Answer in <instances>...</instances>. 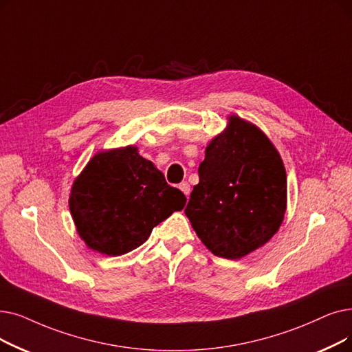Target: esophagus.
<instances>
[{
  "label": "esophagus",
  "instance_id": "1",
  "mask_svg": "<svg viewBox=\"0 0 352 352\" xmlns=\"http://www.w3.org/2000/svg\"><path fill=\"white\" fill-rule=\"evenodd\" d=\"M179 190H181L182 192H184L187 197L190 195V191H191L188 182H181V184H179Z\"/></svg>",
  "mask_w": 352,
  "mask_h": 352
}]
</instances>
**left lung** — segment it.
Here are the masks:
<instances>
[{
    "mask_svg": "<svg viewBox=\"0 0 352 352\" xmlns=\"http://www.w3.org/2000/svg\"><path fill=\"white\" fill-rule=\"evenodd\" d=\"M214 136L186 207L194 232L219 257L241 258L278 233L287 203L286 170L266 133L237 115Z\"/></svg>",
    "mask_w": 352,
    "mask_h": 352,
    "instance_id": "obj_1",
    "label": "left lung"
}]
</instances>
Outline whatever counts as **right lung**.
<instances>
[{
	"instance_id": "add662e5",
	"label": "right lung",
	"mask_w": 352,
	"mask_h": 352,
	"mask_svg": "<svg viewBox=\"0 0 352 352\" xmlns=\"http://www.w3.org/2000/svg\"><path fill=\"white\" fill-rule=\"evenodd\" d=\"M187 203L133 145L99 151L76 177L69 208L76 232L94 252L120 256Z\"/></svg>"
}]
</instances>
